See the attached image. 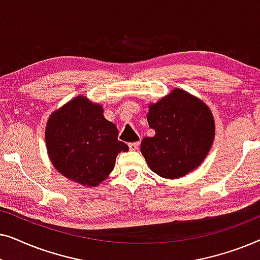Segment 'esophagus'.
<instances>
[{
  "mask_svg": "<svg viewBox=\"0 0 260 260\" xmlns=\"http://www.w3.org/2000/svg\"><path fill=\"white\" fill-rule=\"evenodd\" d=\"M138 147H140V142H134V143H129L130 150H133V151L137 150Z\"/></svg>",
  "mask_w": 260,
  "mask_h": 260,
  "instance_id": "34e87169",
  "label": "esophagus"
}]
</instances>
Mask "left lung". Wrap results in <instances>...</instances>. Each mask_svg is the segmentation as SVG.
I'll return each instance as SVG.
<instances>
[{
	"instance_id": "obj_1",
	"label": "left lung",
	"mask_w": 260,
	"mask_h": 260,
	"mask_svg": "<svg viewBox=\"0 0 260 260\" xmlns=\"http://www.w3.org/2000/svg\"><path fill=\"white\" fill-rule=\"evenodd\" d=\"M147 119L155 130L144 137L141 152L149 168L163 179L183 177L199 168L211 150L215 122L200 98L181 88L150 103Z\"/></svg>"
}]
</instances>
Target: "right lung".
Instances as JSON below:
<instances>
[{
  "label": "right lung",
  "instance_id": "right-lung-1",
  "mask_svg": "<svg viewBox=\"0 0 260 260\" xmlns=\"http://www.w3.org/2000/svg\"><path fill=\"white\" fill-rule=\"evenodd\" d=\"M104 109L77 95L52 112L46 124L48 157L58 172L81 186L97 187L110 175L119 152L129 147L104 117Z\"/></svg>",
  "mask_w": 260,
  "mask_h": 260
}]
</instances>
